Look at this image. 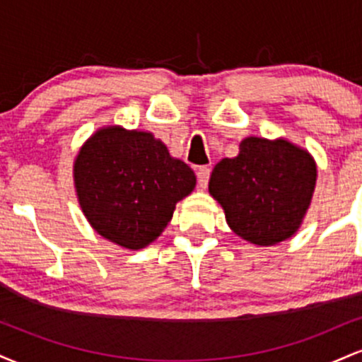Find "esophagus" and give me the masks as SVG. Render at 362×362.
<instances>
[{"instance_id":"esophagus-1","label":"esophagus","mask_w":362,"mask_h":362,"mask_svg":"<svg viewBox=\"0 0 362 362\" xmlns=\"http://www.w3.org/2000/svg\"><path fill=\"white\" fill-rule=\"evenodd\" d=\"M209 168L207 167H199L197 168V182H199V185L202 187V189H206V185H207V182H209Z\"/></svg>"}]
</instances>
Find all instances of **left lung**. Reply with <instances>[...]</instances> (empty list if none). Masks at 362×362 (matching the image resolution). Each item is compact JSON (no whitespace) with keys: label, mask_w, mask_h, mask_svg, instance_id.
I'll use <instances>...</instances> for the list:
<instances>
[{"label":"left lung","mask_w":362,"mask_h":362,"mask_svg":"<svg viewBox=\"0 0 362 362\" xmlns=\"http://www.w3.org/2000/svg\"><path fill=\"white\" fill-rule=\"evenodd\" d=\"M317 185L308 149L284 138L248 136L235 158H223L209 178L228 226L240 238L272 247L300 230Z\"/></svg>","instance_id":"left-lung-1"}]
</instances>
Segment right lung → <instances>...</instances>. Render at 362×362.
<instances>
[{"label": "right lung", "mask_w": 362, "mask_h": 362, "mask_svg": "<svg viewBox=\"0 0 362 362\" xmlns=\"http://www.w3.org/2000/svg\"><path fill=\"white\" fill-rule=\"evenodd\" d=\"M78 202L95 231L129 250L163 233L178 201L195 187L192 168L148 131L100 127L73 165Z\"/></svg>", "instance_id": "obj_1"}]
</instances>
